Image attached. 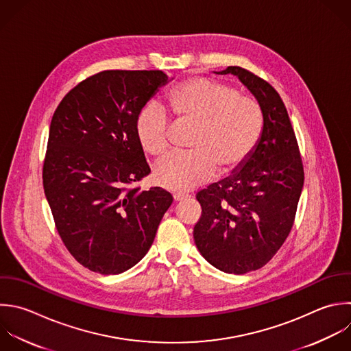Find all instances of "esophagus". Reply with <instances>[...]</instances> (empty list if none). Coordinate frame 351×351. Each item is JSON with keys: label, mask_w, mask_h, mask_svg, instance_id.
<instances>
[{"label": "esophagus", "mask_w": 351, "mask_h": 351, "mask_svg": "<svg viewBox=\"0 0 351 351\" xmlns=\"http://www.w3.org/2000/svg\"><path fill=\"white\" fill-rule=\"evenodd\" d=\"M173 197H174V200H176V202H181V200L188 199V197H189V195H188V193H180V192H178V193H174V195H173Z\"/></svg>", "instance_id": "esophagus-1"}]
</instances>
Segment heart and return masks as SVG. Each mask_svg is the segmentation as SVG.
Here are the masks:
<instances>
[{
  "instance_id": "heart-1",
  "label": "heart",
  "mask_w": 351,
  "mask_h": 351,
  "mask_svg": "<svg viewBox=\"0 0 351 351\" xmlns=\"http://www.w3.org/2000/svg\"><path fill=\"white\" fill-rule=\"evenodd\" d=\"M169 107L180 122H192L196 130L188 143L191 152L171 154L155 167L158 185L170 191H188L240 169L254 152L263 126L256 100L208 78H191L167 96ZM141 148L162 156L170 145L167 114L155 103L147 104L136 119Z\"/></svg>"
}]
</instances>
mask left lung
Masks as SVG:
<instances>
[{"mask_svg": "<svg viewBox=\"0 0 351 351\" xmlns=\"http://www.w3.org/2000/svg\"><path fill=\"white\" fill-rule=\"evenodd\" d=\"M215 74L236 75L252 93L262 110L263 128L240 169L197 192L202 217L193 239L214 267L244 274L265 266L288 237L304 173L287 108L276 89L237 66Z\"/></svg>", "mask_w": 351, "mask_h": 351, "instance_id": "left-lung-1", "label": "left lung"}]
</instances>
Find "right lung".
<instances>
[{
  "mask_svg": "<svg viewBox=\"0 0 351 351\" xmlns=\"http://www.w3.org/2000/svg\"><path fill=\"white\" fill-rule=\"evenodd\" d=\"M167 81L159 70L101 71L53 114L44 191L64 245L92 271L119 274L140 262L173 203L162 188L133 186L151 173L136 119Z\"/></svg>",
  "mask_w": 351,
  "mask_h": 351,
  "instance_id": "right-lung-1",
  "label": "right lung"
}]
</instances>
